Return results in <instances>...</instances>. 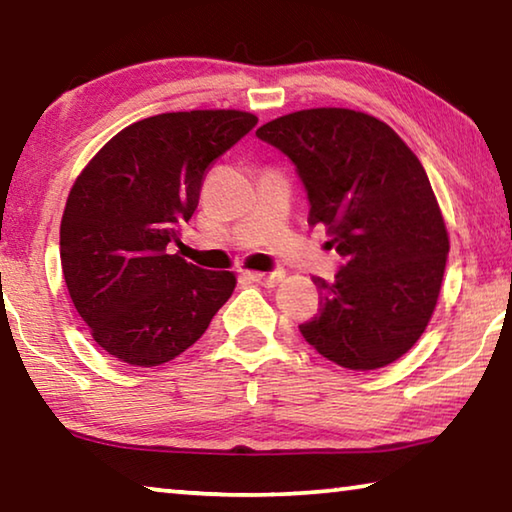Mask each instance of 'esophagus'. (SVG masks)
<instances>
[{
    "label": "esophagus",
    "instance_id": "34e87169",
    "mask_svg": "<svg viewBox=\"0 0 512 512\" xmlns=\"http://www.w3.org/2000/svg\"><path fill=\"white\" fill-rule=\"evenodd\" d=\"M246 275H248V280L262 284V287H266V289H273L282 282L284 271L277 268V271H271V273H246Z\"/></svg>",
    "mask_w": 512,
    "mask_h": 512
}]
</instances>
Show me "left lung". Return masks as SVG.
<instances>
[{"instance_id":"8db88e82","label":"left lung","mask_w":512,"mask_h":512,"mask_svg":"<svg viewBox=\"0 0 512 512\" xmlns=\"http://www.w3.org/2000/svg\"><path fill=\"white\" fill-rule=\"evenodd\" d=\"M257 137L296 164L309 225L323 223L343 257L332 282L314 277L320 307L300 334L350 370L400 359L436 309L449 253L420 160L391 126L348 108L291 112Z\"/></svg>"}]
</instances>
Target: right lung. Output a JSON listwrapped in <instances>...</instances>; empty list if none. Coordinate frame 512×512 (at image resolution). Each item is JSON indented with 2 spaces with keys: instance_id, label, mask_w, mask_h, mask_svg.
Instances as JSON below:
<instances>
[{
  "instance_id": "right-lung-1",
  "label": "right lung",
  "mask_w": 512,
  "mask_h": 512,
  "mask_svg": "<svg viewBox=\"0 0 512 512\" xmlns=\"http://www.w3.org/2000/svg\"><path fill=\"white\" fill-rule=\"evenodd\" d=\"M241 110L164 112L135 121L76 178L60 221V264L76 311L103 350L160 366L201 339L235 291L230 271L171 255L205 171L250 133Z\"/></svg>"
}]
</instances>
